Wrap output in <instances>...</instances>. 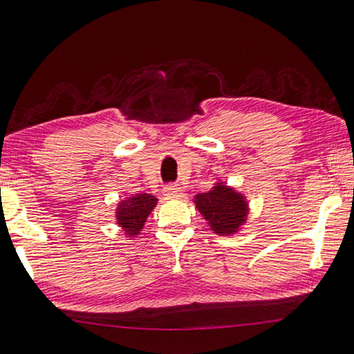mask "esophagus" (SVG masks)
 <instances>
[{"label":"esophagus","instance_id":"1","mask_svg":"<svg viewBox=\"0 0 354 354\" xmlns=\"http://www.w3.org/2000/svg\"><path fill=\"white\" fill-rule=\"evenodd\" d=\"M164 195L167 198H181L184 196V189L178 184H167L164 187Z\"/></svg>","mask_w":354,"mask_h":354}]
</instances>
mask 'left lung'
<instances>
[{
    "instance_id": "obj_1",
    "label": "left lung",
    "mask_w": 354,
    "mask_h": 354,
    "mask_svg": "<svg viewBox=\"0 0 354 354\" xmlns=\"http://www.w3.org/2000/svg\"><path fill=\"white\" fill-rule=\"evenodd\" d=\"M198 210L218 235H229L246 221L248 204L244 198L227 185L218 184L207 194L195 196Z\"/></svg>"
}]
</instances>
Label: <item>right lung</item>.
Here are the masks:
<instances>
[{"mask_svg":"<svg viewBox=\"0 0 354 354\" xmlns=\"http://www.w3.org/2000/svg\"><path fill=\"white\" fill-rule=\"evenodd\" d=\"M158 199L149 194H136L125 199L119 204V209L115 212L118 224L131 236L139 234V230L144 227L147 216L150 215Z\"/></svg>","mask_w":354,"mask_h":354,"instance_id":"1","label":"right lung"}]
</instances>
